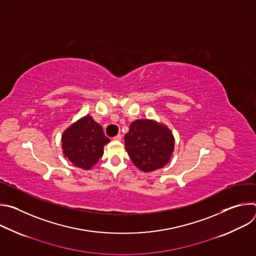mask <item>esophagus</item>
I'll return each mask as SVG.
<instances>
[{
    "label": "esophagus",
    "mask_w": 256,
    "mask_h": 256,
    "mask_svg": "<svg viewBox=\"0 0 256 256\" xmlns=\"http://www.w3.org/2000/svg\"><path fill=\"white\" fill-rule=\"evenodd\" d=\"M122 134H116V136L114 138V140H122Z\"/></svg>",
    "instance_id": "34e87169"
}]
</instances>
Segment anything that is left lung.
I'll use <instances>...</instances> for the list:
<instances>
[{
    "label": "left lung",
    "instance_id": "left-lung-1",
    "mask_svg": "<svg viewBox=\"0 0 256 256\" xmlns=\"http://www.w3.org/2000/svg\"><path fill=\"white\" fill-rule=\"evenodd\" d=\"M124 147L132 163L144 172L164 167L174 150V136L165 126L151 120H136L124 136Z\"/></svg>",
    "mask_w": 256,
    "mask_h": 256
}]
</instances>
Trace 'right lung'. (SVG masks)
<instances>
[{
  "instance_id": "right-lung-1",
  "label": "right lung",
  "mask_w": 256,
  "mask_h": 256,
  "mask_svg": "<svg viewBox=\"0 0 256 256\" xmlns=\"http://www.w3.org/2000/svg\"><path fill=\"white\" fill-rule=\"evenodd\" d=\"M110 142L102 126L92 116H86L70 124L62 136V148L66 158L75 166L89 170L103 155V147Z\"/></svg>"
}]
</instances>
